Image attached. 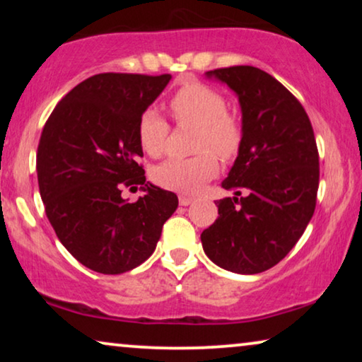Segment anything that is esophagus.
<instances>
[{
    "instance_id": "34e87169",
    "label": "esophagus",
    "mask_w": 362,
    "mask_h": 362,
    "mask_svg": "<svg viewBox=\"0 0 362 362\" xmlns=\"http://www.w3.org/2000/svg\"><path fill=\"white\" fill-rule=\"evenodd\" d=\"M192 201H194V199H192V197H187V196H180V204L181 206H189V204H192Z\"/></svg>"
}]
</instances>
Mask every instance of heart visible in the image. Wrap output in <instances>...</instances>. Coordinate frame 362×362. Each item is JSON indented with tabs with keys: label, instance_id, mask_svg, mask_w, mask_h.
<instances>
[{
	"label": "heart",
	"instance_id": "1",
	"mask_svg": "<svg viewBox=\"0 0 362 362\" xmlns=\"http://www.w3.org/2000/svg\"><path fill=\"white\" fill-rule=\"evenodd\" d=\"M171 110L176 120L197 127L194 150L191 158H171L153 171V180L166 189L194 194L211 177L217 175L219 163L230 160L239 151L242 128L227 113V102L221 92L204 83H189L173 95ZM170 127L155 108H148L138 120V140L145 153L158 158L166 151ZM212 151L215 152L211 153Z\"/></svg>",
	"mask_w": 362,
	"mask_h": 362
}]
</instances>
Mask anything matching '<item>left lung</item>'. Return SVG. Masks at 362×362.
<instances>
[{
  "instance_id": "left-lung-1",
  "label": "left lung",
  "mask_w": 362,
  "mask_h": 362,
  "mask_svg": "<svg viewBox=\"0 0 362 362\" xmlns=\"http://www.w3.org/2000/svg\"><path fill=\"white\" fill-rule=\"evenodd\" d=\"M206 77L239 98L242 143L222 181L234 197L216 202L219 217L201 234L202 249L221 269L260 274L293 249L313 217L320 182L313 128L301 103L260 69H216Z\"/></svg>"
}]
</instances>
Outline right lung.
I'll use <instances>...</instances> for the list:
<instances>
[{
  "instance_id": "1",
  "label": "right lung",
  "mask_w": 362,
  "mask_h": 362,
  "mask_svg": "<svg viewBox=\"0 0 362 362\" xmlns=\"http://www.w3.org/2000/svg\"><path fill=\"white\" fill-rule=\"evenodd\" d=\"M170 81V74H97L74 87L44 125L36 168L46 216L62 245L98 274L143 264L177 207L175 192L146 181L138 165V120ZM133 184L146 196L128 203L121 189Z\"/></svg>"
}]
</instances>
